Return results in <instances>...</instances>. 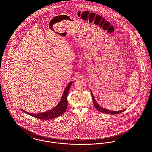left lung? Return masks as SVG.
Here are the masks:
<instances>
[{"label": "left lung", "mask_w": 152, "mask_h": 152, "mask_svg": "<svg viewBox=\"0 0 152 152\" xmlns=\"http://www.w3.org/2000/svg\"><path fill=\"white\" fill-rule=\"evenodd\" d=\"M91 95H92V100H93V103H94V107L99 112H102V113H107V114H112V115H115V114H118V113H119L123 111H124L125 110V109H123V110H118V111H113V110H109V109H107L104 108L102 107H101L96 101L94 96V95L92 94V92L91 91Z\"/></svg>", "instance_id": "1"}]
</instances>
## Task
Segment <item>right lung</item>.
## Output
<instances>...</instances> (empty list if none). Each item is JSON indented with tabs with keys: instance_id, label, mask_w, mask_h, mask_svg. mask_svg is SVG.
Returning a JSON list of instances; mask_svg holds the SVG:
<instances>
[{
	"instance_id": "1",
	"label": "right lung",
	"mask_w": 152,
	"mask_h": 152,
	"mask_svg": "<svg viewBox=\"0 0 152 152\" xmlns=\"http://www.w3.org/2000/svg\"><path fill=\"white\" fill-rule=\"evenodd\" d=\"M72 81H71L67 86L65 87L64 91L63 92V96L61 98V100L60 101L59 103L57 105L56 107L54 108L49 110L48 111H46L43 113H30L27 111L24 110L22 109V111L24 112L25 113L29 115L30 116H32L34 118L42 119V120H49L52 119L54 118H56L62 114H63L66 110L67 105H68V102H67V95L69 92V90L70 89V87L72 84Z\"/></svg>"
}]
</instances>
